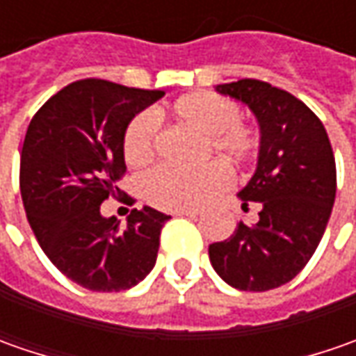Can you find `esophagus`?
Returning <instances> with one entry per match:
<instances>
[{
  "mask_svg": "<svg viewBox=\"0 0 356 356\" xmlns=\"http://www.w3.org/2000/svg\"><path fill=\"white\" fill-rule=\"evenodd\" d=\"M198 210H178L174 212V216H186V218H196L198 216Z\"/></svg>",
  "mask_w": 356,
  "mask_h": 356,
  "instance_id": "esophagus-1",
  "label": "esophagus"
}]
</instances>
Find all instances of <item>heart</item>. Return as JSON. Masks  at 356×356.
Segmentation results:
<instances>
[{
	"label": "heart",
	"mask_w": 356,
	"mask_h": 356,
	"mask_svg": "<svg viewBox=\"0 0 356 356\" xmlns=\"http://www.w3.org/2000/svg\"><path fill=\"white\" fill-rule=\"evenodd\" d=\"M172 117L202 136L200 158L218 156L229 168H243L257 156L259 140L243 127L238 104L213 92H192L178 99ZM154 120L138 115L129 122L122 136V156L130 166H143L154 154ZM227 182L222 164L210 162L196 170L158 166L140 180L144 200L160 210H196L220 192Z\"/></svg>",
	"instance_id": "obj_1"
}]
</instances>
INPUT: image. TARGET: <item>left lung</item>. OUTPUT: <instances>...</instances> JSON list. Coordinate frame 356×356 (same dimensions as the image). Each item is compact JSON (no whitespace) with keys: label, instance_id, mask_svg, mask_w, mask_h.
<instances>
[{"label":"left lung","instance_id":"1","mask_svg":"<svg viewBox=\"0 0 356 356\" xmlns=\"http://www.w3.org/2000/svg\"><path fill=\"white\" fill-rule=\"evenodd\" d=\"M243 103L259 124V152L250 182L238 192L259 220L239 222L234 236L210 245V264L227 285L269 291L307 266L335 204L337 170L323 122L291 92L255 79L218 85Z\"/></svg>","mask_w":356,"mask_h":356}]
</instances>
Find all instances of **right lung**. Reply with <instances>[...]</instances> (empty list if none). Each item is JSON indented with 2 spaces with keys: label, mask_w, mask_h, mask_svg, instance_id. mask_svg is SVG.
<instances>
[{
  "label": "right lung",
  "mask_w": 356,
  "mask_h": 356,
  "mask_svg": "<svg viewBox=\"0 0 356 356\" xmlns=\"http://www.w3.org/2000/svg\"><path fill=\"white\" fill-rule=\"evenodd\" d=\"M164 97L85 79L53 95L31 118L21 148L19 188L29 226L51 264L90 291H124L156 264L170 216L144 206L127 226L104 218L127 170L122 136L140 111Z\"/></svg>",
  "instance_id": "1"
}]
</instances>
